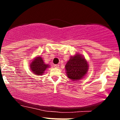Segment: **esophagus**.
Listing matches in <instances>:
<instances>
[{"label":"esophagus","instance_id":"esophagus-1","mask_svg":"<svg viewBox=\"0 0 120 120\" xmlns=\"http://www.w3.org/2000/svg\"><path fill=\"white\" fill-rule=\"evenodd\" d=\"M54 67H55V68H59V64H55V65H54Z\"/></svg>","mask_w":120,"mask_h":120}]
</instances>
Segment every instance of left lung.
Here are the masks:
<instances>
[{"label":"left lung","instance_id":"1","mask_svg":"<svg viewBox=\"0 0 120 120\" xmlns=\"http://www.w3.org/2000/svg\"><path fill=\"white\" fill-rule=\"evenodd\" d=\"M67 77L73 81H79L84 77L88 71V64L80 54L71 56L65 66Z\"/></svg>","mask_w":120,"mask_h":120}]
</instances>
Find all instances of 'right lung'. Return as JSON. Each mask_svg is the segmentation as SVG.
I'll use <instances>...</instances> for the list:
<instances>
[{"instance_id":"add662e5","label":"right lung","mask_w":120,"mask_h":120,"mask_svg":"<svg viewBox=\"0 0 120 120\" xmlns=\"http://www.w3.org/2000/svg\"><path fill=\"white\" fill-rule=\"evenodd\" d=\"M30 68L34 74L37 75H43L45 70L49 67V65L46 64L43 61V59L41 56L35 58L30 64Z\"/></svg>"}]
</instances>
